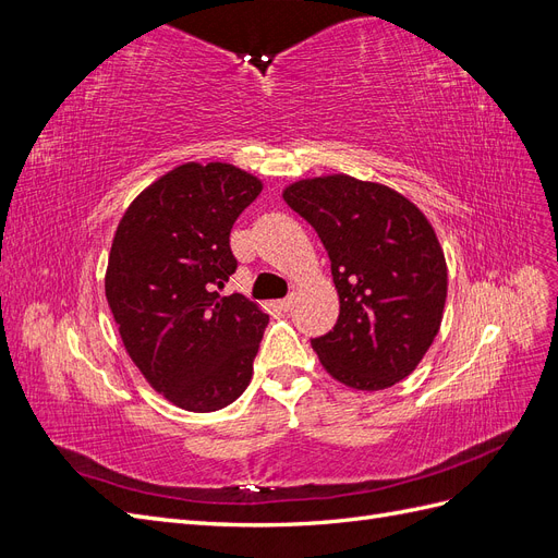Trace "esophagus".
I'll return each mask as SVG.
<instances>
[{
  "instance_id": "obj_1",
  "label": "esophagus",
  "mask_w": 558,
  "mask_h": 558,
  "mask_svg": "<svg viewBox=\"0 0 558 558\" xmlns=\"http://www.w3.org/2000/svg\"><path fill=\"white\" fill-rule=\"evenodd\" d=\"M293 302H295V298H293V295H289V298H283V300H279V307H281L283 312H289V310L293 307Z\"/></svg>"
}]
</instances>
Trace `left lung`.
Masks as SVG:
<instances>
[{
    "label": "left lung",
    "mask_w": 558,
    "mask_h": 558,
    "mask_svg": "<svg viewBox=\"0 0 558 558\" xmlns=\"http://www.w3.org/2000/svg\"><path fill=\"white\" fill-rule=\"evenodd\" d=\"M283 199L324 242L340 295L335 328L312 340L326 373L381 391L414 373L442 324L447 260L412 199L349 174L300 179Z\"/></svg>",
    "instance_id": "obj_1"
}]
</instances>
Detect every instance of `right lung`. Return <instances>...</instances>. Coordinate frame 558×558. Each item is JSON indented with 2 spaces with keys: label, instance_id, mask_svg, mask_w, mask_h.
Returning a JSON list of instances; mask_svg holds the SVG:
<instances>
[{
  "label": "right lung",
  "instance_id": "add662e5",
  "mask_svg": "<svg viewBox=\"0 0 558 558\" xmlns=\"http://www.w3.org/2000/svg\"><path fill=\"white\" fill-rule=\"evenodd\" d=\"M263 181L230 162H183L130 202L116 228L105 293L144 379L189 412L238 400L269 316L240 293L230 230Z\"/></svg>",
  "mask_w": 558,
  "mask_h": 558
}]
</instances>
